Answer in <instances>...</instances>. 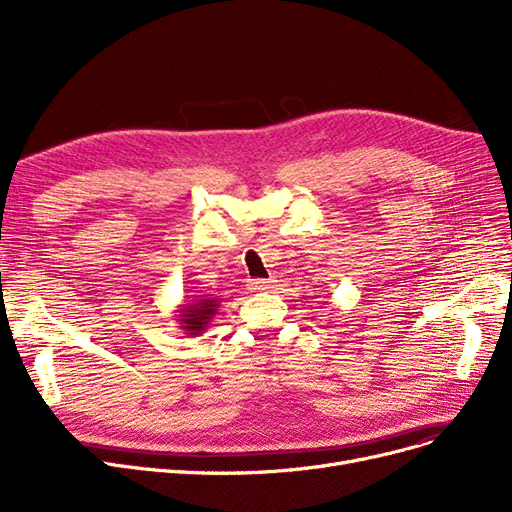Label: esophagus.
<instances>
[{
    "label": "esophagus",
    "mask_w": 512,
    "mask_h": 512,
    "mask_svg": "<svg viewBox=\"0 0 512 512\" xmlns=\"http://www.w3.org/2000/svg\"><path fill=\"white\" fill-rule=\"evenodd\" d=\"M251 288L253 290H270V288H274V280H253Z\"/></svg>",
    "instance_id": "obj_1"
}]
</instances>
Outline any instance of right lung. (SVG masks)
I'll use <instances>...</instances> for the list:
<instances>
[{
  "label": "right lung",
  "instance_id": "add662e5",
  "mask_svg": "<svg viewBox=\"0 0 512 512\" xmlns=\"http://www.w3.org/2000/svg\"><path fill=\"white\" fill-rule=\"evenodd\" d=\"M220 303L222 299L213 297V294H199V297L180 305L174 311L178 315L180 330H184L186 336H201L209 328L215 313H218Z\"/></svg>",
  "mask_w": 512,
  "mask_h": 512
}]
</instances>
